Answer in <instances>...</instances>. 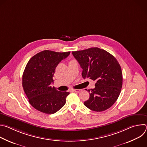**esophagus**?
Returning a JSON list of instances; mask_svg holds the SVG:
<instances>
[{"mask_svg": "<svg viewBox=\"0 0 147 147\" xmlns=\"http://www.w3.org/2000/svg\"><path fill=\"white\" fill-rule=\"evenodd\" d=\"M81 91V90H80V89H74V90H72V91H73V92H80Z\"/></svg>", "mask_w": 147, "mask_h": 147, "instance_id": "esophagus-1", "label": "esophagus"}]
</instances>
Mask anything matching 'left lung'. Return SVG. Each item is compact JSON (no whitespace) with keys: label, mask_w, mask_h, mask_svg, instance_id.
I'll return each instance as SVG.
<instances>
[{"label":"left lung","mask_w":147,"mask_h":147,"mask_svg":"<svg viewBox=\"0 0 147 147\" xmlns=\"http://www.w3.org/2000/svg\"><path fill=\"white\" fill-rule=\"evenodd\" d=\"M72 54L82 69V77L96 81L95 87L88 90L90 98L84 105L95 112L111 108L117 100L123 84L121 69L117 59L98 48L74 51Z\"/></svg>","instance_id":"left-lung-1"}]
</instances>
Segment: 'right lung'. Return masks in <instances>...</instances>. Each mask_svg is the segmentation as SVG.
<instances>
[{"label": "right lung", "mask_w": 147, "mask_h": 147, "mask_svg": "<svg viewBox=\"0 0 147 147\" xmlns=\"http://www.w3.org/2000/svg\"><path fill=\"white\" fill-rule=\"evenodd\" d=\"M70 53L45 50L32 56L27 63L23 74V87L30 103L37 111L53 114L65 105L70 93L57 91L51 84L57 65Z\"/></svg>", "instance_id": "right-lung-1"}]
</instances>
